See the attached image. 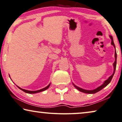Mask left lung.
<instances>
[{"instance_id":"8db88e82","label":"left lung","mask_w":122,"mask_h":122,"mask_svg":"<svg viewBox=\"0 0 122 122\" xmlns=\"http://www.w3.org/2000/svg\"><path fill=\"white\" fill-rule=\"evenodd\" d=\"M109 37H110V38L111 39V40H112V41H111V44L112 45L114 46V49H115V55H114V57H115V61L114 62V63H113V67H114V72H113V74L111 75V76L109 77L107 79V80H106L102 84V85L100 86L97 87V88L95 89V90H84V89H82L81 88H80V87H78L77 86H76V85H75L73 83V85L75 87V88L76 89H77L78 91H80L82 92H83V93H90V94H93V93H96L98 92L99 91H101V90H102L103 88H104L106 86H107L108 85V84L110 83L111 80H112V79L113 78V75L114 74V72H115V71H116V64H117V53H116V47H115V45L114 44V42H113V37L112 36H109Z\"/></svg>"}]
</instances>
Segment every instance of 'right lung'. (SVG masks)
Returning <instances> with one entry per match:
<instances>
[{
    "label": "right lung",
    "instance_id": "right-lung-1",
    "mask_svg": "<svg viewBox=\"0 0 122 122\" xmlns=\"http://www.w3.org/2000/svg\"><path fill=\"white\" fill-rule=\"evenodd\" d=\"M50 83L49 85L47 86H46V87H45V88H42V89H41V90H37V91H28V90H24V89H22L20 88V87H19V86H17V87H18L20 89V90L23 91H24V92H25V93H30V94H32V93H39V92H42V91H44L47 90V89L49 88V87H50Z\"/></svg>",
    "mask_w": 122,
    "mask_h": 122
}]
</instances>
